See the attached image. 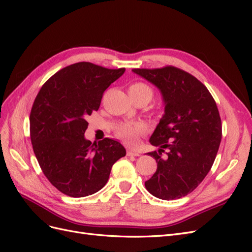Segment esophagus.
<instances>
[{
  "mask_svg": "<svg viewBox=\"0 0 252 252\" xmlns=\"http://www.w3.org/2000/svg\"><path fill=\"white\" fill-rule=\"evenodd\" d=\"M127 156L128 157H139L140 156V152L132 151V150H127Z\"/></svg>",
  "mask_w": 252,
  "mask_h": 252,
  "instance_id": "esophagus-1",
  "label": "esophagus"
}]
</instances>
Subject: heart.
Listing matches in <instances>:
<instances>
[{
    "mask_svg": "<svg viewBox=\"0 0 252 252\" xmlns=\"http://www.w3.org/2000/svg\"><path fill=\"white\" fill-rule=\"evenodd\" d=\"M128 93L133 101L146 100L149 102L154 96V90L144 82H133L128 87ZM145 132V127L142 124H129L124 123L118 126L116 134L124 143L133 145L138 136Z\"/></svg>",
    "mask_w": 252,
    "mask_h": 252,
    "instance_id": "heart-1",
    "label": "heart"
}]
</instances>
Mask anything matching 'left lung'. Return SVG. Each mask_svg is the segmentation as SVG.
I'll return each instance as SVG.
<instances>
[{"instance_id":"left-lung-1","label":"left lung","mask_w":252,"mask_h":252,"mask_svg":"<svg viewBox=\"0 0 252 252\" xmlns=\"http://www.w3.org/2000/svg\"><path fill=\"white\" fill-rule=\"evenodd\" d=\"M132 71L161 91L165 113L149 142L157 171L145 182L161 200H177L201 184L211 169L222 139V122L209 90L190 73L173 66ZM167 150L166 157L161 152Z\"/></svg>"}]
</instances>
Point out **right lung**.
Listing matches in <instances>:
<instances>
[{"label":"right lung","mask_w":252,"mask_h":252,"mask_svg":"<svg viewBox=\"0 0 252 252\" xmlns=\"http://www.w3.org/2000/svg\"><path fill=\"white\" fill-rule=\"evenodd\" d=\"M125 72L80 62L44 84L30 112V139L45 177L61 192L83 197L101 190L112 165L126 156L118 141L94 144L84 133L86 118L100 107L104 91Z\"/></svg>","instance_id":"1"}]
</instances>
